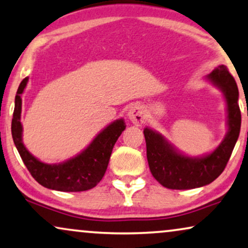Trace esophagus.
I'll return each instance as SVG.
<instances>
[{"label": "esophagus", "mask_w": 248, "mask_h": 248, "mask_svg": "<svg viewBox=\"0 0 248 248\" xmlns=\"http://www.w3.org/2000/svg\"><path fill=\"white\" fill-rule=\"evenodd\" d=\"M127 117L134 125L140 126V125H142L144 123V120H146V112H144L142 106L134 105L132 106L130 110H128Z\"/></svg>", "instance_id": "esophagus-1"}]
</instances>
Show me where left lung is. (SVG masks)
Returning a JSON list of instances; mask_svg holds the SVG:
<instances>
[{"instance_id":"1","label":"left lung","mask_w":248,"mask_h":248,"mask_svg":"<svg viewBox=\"0 0 248 248\" xmlns=\"http://www.w3.org/2000/svg\"><path fill=\"white\" fill-rule=\"evenodd\" d=\"M206 78L223 92L227 102L228 133L214 152L202 157L186 156L152 128L143 130L150 172L165 188L186 190L213 182L226 169L239 137L242 115L236 81L223 65L208 74Z\"/></svg>"}]
</instances>
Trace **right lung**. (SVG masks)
<instances>
[{
    "label": "right lung",
    "mask_w": 248,
    "mask_h": 248,
    "mask_svg": "<svg viewBox=\"0 0 248 248\" xmlns=\"http://www.w3.org/2000/svg\"><path fill=\"white\" fill-rule=\"evenodd\" d=\"M27 82L28 77H26L18 88L11 124L12 139L27 170L40 185L52 190L77 192L94 188L104 178L112 148L126 127L124 120L121 118L109 124L77 156L63 163L46 164L31 155L22 143L21 94Z\"/></svg>",
    "instance_id": "right-lung-1"
}]
</instances>
